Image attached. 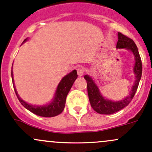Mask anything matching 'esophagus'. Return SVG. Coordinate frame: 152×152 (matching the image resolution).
<instances>
[{
    "label": "esophagus",
    "mask_w": 152,
    "mask_h": 152,
    "mask_svg": "<svg viewBox=\"0 0 152 152\" xmlns=\"http://www.w3.org/2000/svg\"><path fill=\"white\" fill-rule=\"evenodd\" d=\"M77 73L79 76H82L84 73V70L82 68H79L77 69Z\"/></svg>",
    "instance_id": "34e87169"
}]
</instances>
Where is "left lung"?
I'll return each instance as SVG.
<instances>
[{
	"instance_id": "left-lung-1",
	"label": "left lung",
	"mask_w": 152,
	"mask_h": 152,
	"mask_svg": "<svg viewBox=\"0 0 152 152\" xmlns=\"http://www.w3.org/2000/svg\"><path fill=\"white\" fill-rule=\"evenodd\" d=\"M116 49H125L130 51L134 56L135 65L133 68V73L135 74V80L132 89L130 92V95L124 97L123 100L114 101L105 98L100 93V89L95 81L89 75H85L84 79L87 81V92H88L89 100L92 108L100 114H112L117 111L123 109L124 107L130 103L133 98L142 75V63L138 52V47L135 42L130 38L127 37L121 33H118V41L116 44Z\"/></svg>"
}]
</instances>
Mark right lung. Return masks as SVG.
<instances>
[{
    "label": "right lung",
    "instance_id": "right-lung-1",
    "mask_svg": "<svg viewBox=\"0 0 152 152\" xmlns=\"http://www.w3.org/2000/svg\"><path fill=\"white\" fill-rule=\"evenodd\" d=\"M26 41H28V38L24 40L23 43L25 42ZM77 72H76V70H73L71 73L67 74L66 76H64L59 83L52 101L47 105H36L28 103L19 96L17 89H16L15 85H14V79H13V71L12 70L13 86H14V89L17 98L20 100L21 104L25 108H27L28 111H31L33 114L40 116H44V117H52V116H57V115L63 112L64 108H65V100H66L67 95H68L71 87L73 86L75 80L77 79Z\"/></svg>",
    "mask_w": 152,
    "mask_h": 152
}]
</instances>
